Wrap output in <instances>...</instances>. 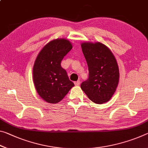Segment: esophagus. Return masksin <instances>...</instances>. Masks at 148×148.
<instances>
[{
	"label": "esophagus",
	"instance_id": "34e87169",
	"mask_svg": "<svg viewBox=\"0 0 148 148\" xmlns=\"http://www.w3.org/2000/svg\"><path fill=\"white\" fill-rule=\"evenodd\" d=\"M74 84L76 86H79V84H80V82H79V80H78V81H76V82H74Z\"/></svg>",
	"mask_w": 148,
	"mask_h": 148
}]
</instances>
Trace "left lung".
<instances>
[{
    "label": "left lung",
    "mask_w": 148,
    "mask_h": 148,
    "mask_svg": "<svg viewBox=\"0 0 148 148\" xmlns=\"http://www.w3.org/2000/svg\"><path fill=\"white\" fill-rule=\"evenodd\" d=\"M81 47L89 70V78L81 84V89L93 103L103 104L109 101L119 82V69L115 57L100 42H84Z\"/></svg>",
    "instance_id": "1"
}]
</instances>
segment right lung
Wrapping results in <instances>:
<instances>
[{"label": "right lung", "mask_w": 148, "mask_h": 148, "mask_svg": "<svg viewBox=\"0 0 148 148\" xmlns=\"http://www.w3.org/2000/svg\"><path fill=\"white\" fill-rule=\"evenodd\" d=\"M72 48L66 39L58 38L46 44L37 55L33 68V80L37 93L45 101L57 103L74 86L60 65Z\"/></svg>", "instance_id": "1"}]
</instances>
